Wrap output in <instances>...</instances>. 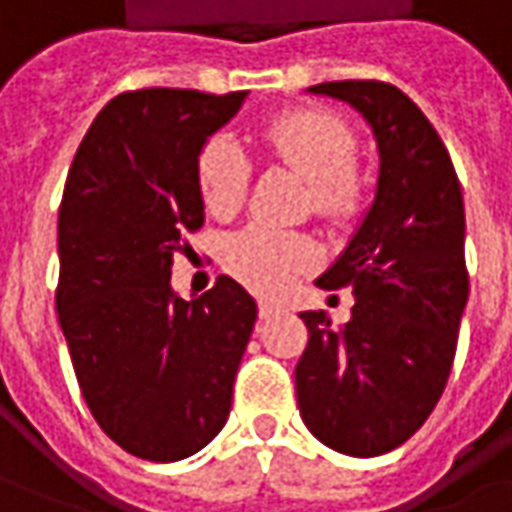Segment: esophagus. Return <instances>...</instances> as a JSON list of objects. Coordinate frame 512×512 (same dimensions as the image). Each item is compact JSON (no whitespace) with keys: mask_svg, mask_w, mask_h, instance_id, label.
Listing matches in <instances>:
<instances>
[{"mask_svg":"<svg viewBox=\"0 0 512 512\" xmlns=\"http://www.w3.org/2000/svg\"><path fill=\"white\" fill-rule=\"evenodd\" d=\"M277 311H280L277 303H269V300H260V303H257V314H260V320H269V317H274Z\"/></svg>","mask_w":512,"mask_h":512,"instance_id":"obj_1","label":"esophagus"}]
</instances>
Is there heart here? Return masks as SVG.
<instances>
[{
    "instance_id": "b5f03b06",
    "label": "heart",
    "mask_w": 512,
    "mask_h": 512,
    "mask_svg": "<svg viewBox=\"0 0 512 512\" xmlns=\"http://www.w3.org/2000/svg\"><path fill=\"white\" fill-rule=\"evenodd\" d=\"M260 144L309 178L311 209L343 221L360 209V169L354 167L357 135L340 115L326 110H286L260 127ZM195 181L209 215L226 218L238 209L249 184V161L235 141L209 138L195 161ZM314 260L309 238L300 232L252 223L229 235L223 243V266L249 289L274 294L286 289L297 274Z\"/></svg>"
}]
</instances>
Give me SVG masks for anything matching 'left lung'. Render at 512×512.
<instances>
[{
    "label": "left lung",
    "instance_id": "1",
    "mask_svg": "<svg viewBox=\"0 0 512 512\" xmlns=\"http://www.w3.org/2000/svg\"><path fill=\"white\" fill-rule=\"evenodd\" d=\"M374 127V203L317 286H351L343 328L300 314L309 345L294 368L300 416L323 445L379 456L408 442L450 377L467 303L465 203L448 147L411 98L388 81H323Z\"/></svg>",
    "mask_w": 512,
    "mask_h": 512
}]
</instances>
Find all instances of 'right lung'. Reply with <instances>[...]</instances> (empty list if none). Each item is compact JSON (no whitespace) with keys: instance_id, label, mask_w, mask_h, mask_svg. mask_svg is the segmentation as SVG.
I'll list each match as a JSON object with an SVG mask.
<instances>
[{"instance_id":"right-lung-1","label":"right lung","mask_w":512,"mask_h":512,"mask_svg":"<svg viewBox=\"0 0 512 512\" xmlns=\"http://www.w3.org/2000/svg\"><path fill=\"white\" fill-rule=\"evenodd\" d=\"M246 90H133L93 121L59 206L56 309L81 397L118 448L178 462L226 425L257 306L232 277L169 289L203 226L195 161Z\"/></svg>"}]
</instances>
